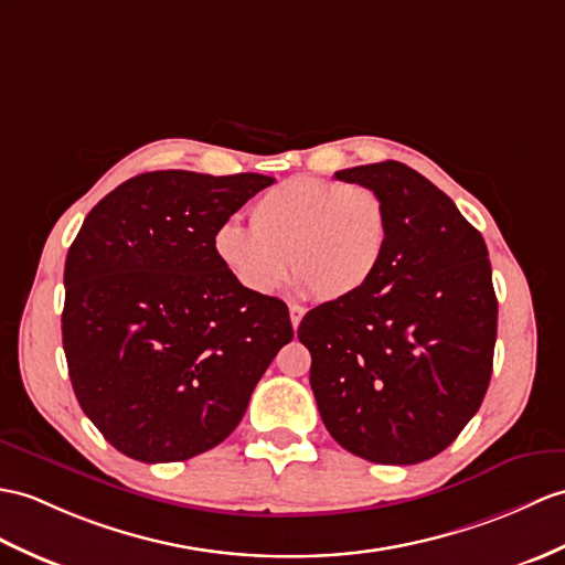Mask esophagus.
Segmentation results:
<instances>
[{
    "instance_id": "34e87169",
    "label": "esophagus",
    "mask_w": 565,
    "mask_h": 565,
    "mask_svg": "<svg viewBox=\"0 0 565 565\" xmlns=\"http://www.w3.org/2000/svg\"><path fill=\"white\" fill-rule=\"evenodd\" d=\"M288 312H291V324H294V330H298V324H300V320H303V315H306V308L303 306H288Z\"/></svg>"
}]
</instances>
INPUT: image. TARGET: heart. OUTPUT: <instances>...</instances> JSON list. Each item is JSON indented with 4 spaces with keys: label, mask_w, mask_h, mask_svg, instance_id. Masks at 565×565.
<instances>
[{
    "label": "heart",
    "mask_w": 565,
    "mask_h": 565,
    "mask_svg": "<svg viewBox=\"0 0 565 565\" xmlns=\"http://www.w3.org/2000/svg\"><path fill=\"white\" fill-rule=\"evenodd\" d=\"M250 231L223 223L214 253L247 294L269 296L288 271L318 300H339L373 279L390 241L385 196L359 182L291 178L253 202Z\"/></svg>",
    "instance_id": "obj_1"
}]
</instances>
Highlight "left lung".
<instances>
[{
    "label": "left lung",
    "instance_id": "obj_1",
    "mask_svg": "<svg viewBox=\"0 0 565 565\" xmlns=\"http://www.w3.org/2000/svg\"><path fill=\"white\" fill-rule=\"evenodd\" d=\"M337 180L375 188L390 241L361 291L312 308L298 339L330 436L375 465H416L460 436L487 395L498 300L481 233L399 161Z\"/></svg>",
    "mask_w": 565,
    "mask_h": 565
}]
</instances>
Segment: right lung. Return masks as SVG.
<instances>
[{"mask_svg":"<svg viewBox=\"0 0 565 565\" xmlns=\"http://www.w3.org/2000/svg\"><path fill=\"white\" fill-rule=\"evenodd\" d=\"M271 182L153 170L84 218L64 265V356L84 414L132 460L216 448L294 339L284 300L247 294L214 253L216 231Z\"/></svg>","mask_w":565,"mask_h":565,"instance_id":"obj_1","label":"right lung"}]
</instances>
